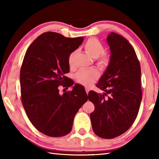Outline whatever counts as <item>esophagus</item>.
I'll list each match as a JSON object with an SVG mask.
<instances>
[{
	"label": "esophagus",
	"mask_w": 159,
	"mask_h": 159,
	"mask_svg": "<svg viewBox=\"0 0 159 159\" xmlns=\"http://www.w3.org/2000/svg\"><path fill=\"white\" fill-rule=\"evenodd\" d=\"M85 91H86V93L88 95V93H89V91H90V88L88 87H85Z\"/></svg>",
	"instance_id": "obj_1"
}]
</instances>
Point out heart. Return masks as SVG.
<instances>
[{
	"label": "heart",
	"instance_id": "heart-1",
	"mask_svg": "<svg viewBox=\"0 0 159 159\" xmlns=\"http://www.w3.org/2000/svg\"><path fill=\"white\" fill-rule=\"evenodd\" d=\"M84 49L86 53L91 57L95 58V62L99 69H105L109 66L111 61V56L109 52H104V46L102 43L96 38H90L85 43ZM75 52H72L69 57V64L74 66ZM99 72L95 69L80 70L76 74L78 82L83 85H90L98 80Z\"/></svg>",
	"mask_w": 159,
	"mask_h": 159
}]
</instances>
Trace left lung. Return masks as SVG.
I'll return each mask as SVG.
<instances>
[{
    "instance_id": "obj_1",
    "label": "left lung",
    "mask_w": 159,
    "mask_h": 159,
    "mask_svg": "<svg viewBox=\"0 0 159 159\" xmlns=\"http://www.w3.org/2000/svg\"><path fill=\"white\" fill-rule=\"evenodd\" d=\"M111 61L97 84L104 91L91 90L88 99L95 105L90 114L93 130L104 139H112L133 124L142 100L141 68L135 51L125 38L111 32L107 39Z\"/></svg>"
}]
</instances>
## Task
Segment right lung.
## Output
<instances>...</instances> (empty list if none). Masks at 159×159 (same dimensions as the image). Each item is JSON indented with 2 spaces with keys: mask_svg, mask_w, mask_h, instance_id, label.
<instances>
[{
  "mask_svg": "<svg viewBox=\"0 0 159 159\" xmlns=\"http://www.w3.org/2000/svg\"><path fill=\"white\" fill-rule=\"evenodd\" d=\"M83 41V37L45 32L26 52L20 70L21 103L32 125L45 135L69 134L75 115L88 100L84 87L77 83L72 90L59 93L60 85L68 89L74 85L64 74L69 72L70 54Z\"/></svg>",
  "mask_w": 159,
  "mask_h": 159,
  "instance_id": "obj_1",
  "label": "right lung"
}]
</instances>
